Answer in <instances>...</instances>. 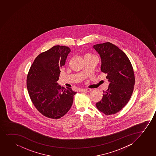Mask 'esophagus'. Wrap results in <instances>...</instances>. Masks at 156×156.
Here are the masks:
<instances>
[{
  "mask_svg": "<svg viewBox=\"0 0 156 156\" xmlns=\"http://www.w3.org/2000/svg\"><path fill=\"white\" fill-rule=\"evenodd\" d=\"M91 90V89L90 88H86V89H81L80 91L83 92H90Z\"/></svg>",
  "mask_w": 156,
  "mask_h": 156,
  "instance_id": "1",
  "label": "esophagus"
}]
</instances>
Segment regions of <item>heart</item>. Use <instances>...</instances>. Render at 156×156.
Instances as JSON below:
<instances>
[{
    "label": "heart",
    "mask_w": 156,
    "mask_h": 156,
    "mask_svg": "<svg viewBox=\"0 0 156 156\" xmlns=\"http://www.w3.org/2000/svg\"><path fill=\"white\" fill-rule=\"evenodd\" d=\"M92 56H94L93 55H91V53H86V55H85V56H84V57H92Z\"/></svg>",
    "instance_id": "obj_1"
}]
</instances>
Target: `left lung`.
I'll list each match as a JSON object with an SVG mask.
<instances>
[{
  "label": "left lung",
  "instance_id": "left-lung-1",
  "mask_svg": "<svg viewBox=\"0 0 156 156\" xmlns=\"http://www.w3.org/2000/svg\"><path fill=\"white\" fill-rule=\"evenodd\" d=\"M94 49L101 59V72L110 83L101 101L96 104L99 111L108 115L116 113L128 103L135 83L133 69L125 53L110 42L97 44Z\"/></svg>",
  "mask_w": 156,
  "mask_h": 156
}]
</instances>
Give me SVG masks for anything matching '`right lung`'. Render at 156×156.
I'll use <instances>...</instances> for the list:
<instances>
[{
    "label": "right lung",
    "instance_id": "obj_1",
    "mask_svg": "<svg viewBox=\"0 0 156 156\" xmlns=\"http://www.w3.org/2000/svg\"><path fill=\"white\" fill-rule=\"evenodd\" d=\"M71 50L55 45L35 58L27 76V88L33 105L42 115L52 119L65 115L73 105L76 92L62 87L60 69L65 65Z\"/></svg>",
    "mask_w": 156,
    "mask_h": 156
}]
</instances>
